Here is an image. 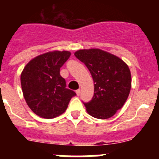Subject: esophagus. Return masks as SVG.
<instances>
[{"label": "esophagus", "mask_w": 159, "mask_h": 159, "mask_svg": "<svg viewBox=\"0 0 159 159\" xmlns=\"http://www.w3.org/2000/svg\"><path fill=\"white\" fill-rule=\"evenodd\" d=\"M80 92H81L80 89L76 90V94H77V95H80Z\"/></svg>", "instance_id": "34e87169"}]
</instances>
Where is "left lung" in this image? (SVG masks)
<instances>
[{
  "mask_svg": "<svg viewBox=\"0 0 159 159\" xmlns=\"http://www.w3.org/2000/svg\"><path fill=\"white\" fill-rule=\"evenodd\" d=\"M84 63L94 81L95 93L84 103L92 117L105 119L112 117L123 107L131 88V74L122 59L99 48L80 49L74 53Z\"/></svg>",
  "mask_w": 159,
  "mask_h": 159,
  "instance_id": "obj_1",
  "label": "left lung"
}]
</instances>
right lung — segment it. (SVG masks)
I'll list each match as a JSON object with an SVG mask.
<instances>
[{
	"label": "right lung",
	"mask_w": 159,
	"mask_h": 159,
	"mask_svg": "<svg viewBox=\"0 0 159 159\" xmlns=\"http://www.w3.org/2000/svg\"><path fill=\"white\" fill-rule=\"evenodd\" d=\"M68 51L48 52L31 60L24 67L20 84L26 103L36 116L53 119L62 115L75 92L66 88L60 67L68 60Z\"/></svg>",
	"instance_id": "add662e5"
}]
</instances>
